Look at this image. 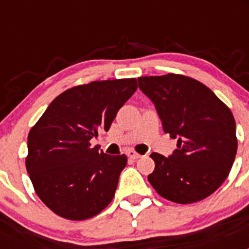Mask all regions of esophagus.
<instances>
[{
  "instance_id": "34e87169",
  "label": "esophagus",
  "mask_w": 249,
  "mask_h": 249,
  "mask_svg": "<svg viewBox=\"0 0 249 249\" xmlns=\"http://www.w3.org/2000/svg\"><path fill=\"white\" fill-rule=\"evenodd\" d=\"M127 156H128V158H131V160H138V158L141 157V155L136 153L135 151H128L127 152Z\"/></svg>"
}]
</instances>
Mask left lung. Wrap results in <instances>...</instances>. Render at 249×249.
Masks as SVG:
<instances>
[{"instance_id": "8db88e82", "label": "left lung", "mask_w": 249, "mask_h": 249, "mask_svg": "<svg viewBox=\"0 0 249 249\" xmlns=\"http://www.w3.org/2000/svg\"><path fill=\"white\" fill-rule=\"evenodd\" d=\"M140 89L153 102L162 127L177 138L168 157L153 152L148 176L157 193L176 203L212 195L230 175L237 153L236 122L207 86L182 74L140 77Z\"/></svg>"}]
</instances>
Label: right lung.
<instances>
[{"instance_id":"add662e5","label":"right lung","mask_w":249,"mask_h":249,"mask_svg":"<svg viewBox=\"0 0 249 249\" xmlns=\"http://www.w3.org/2000/svg\"><path fill=\"white\" fill-rule=\"evenodd\" d=\"M136 89V78L76 86L57 96L31 128L26 168L37 196L56 214L82 221L112 201L127 157L106 155L89 141L108 131Z\"/></svg>"}]
</instances>
